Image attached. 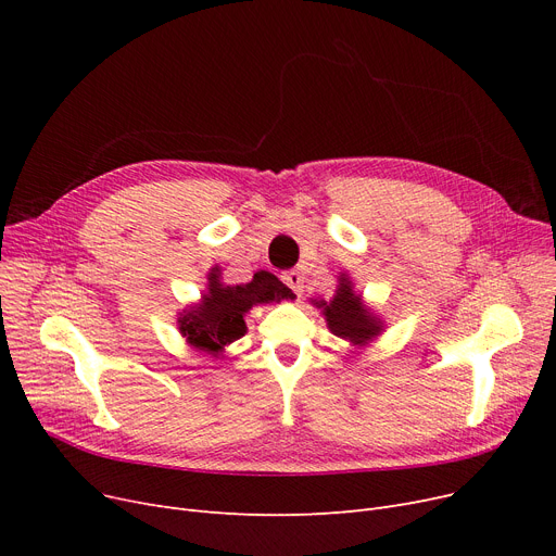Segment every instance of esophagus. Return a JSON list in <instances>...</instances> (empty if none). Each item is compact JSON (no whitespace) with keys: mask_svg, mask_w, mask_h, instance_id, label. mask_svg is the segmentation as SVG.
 <instances>
[{"mask_svg":"<svg viewBox=\"0 0 556 556\" xmlns=\"http://www.w3.org/2000/svg\"><path fill=\"white\" fill-rule=\"evenodd\" d=\"M283 283L293 290V293L298 295V298H302V288H304V277L298 273V270H288V273H283Z\"/></svg>","mask_w":556,"mask_h":556,"instance_id":"obj_1","label":"esophagus"}]
</instances>
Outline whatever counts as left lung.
<instances>
[{
  "label": "left lung",
  "instance_id": "obj_1",
  "mask_svg": "<svg viewBox=\"0 0 556 556\" xmlns=\"http://www.w3.org/2000/svg\"><path fill=\"white\" fill-rule=\"evenodd\" d=\"M315 304L317 308H323L331 333L356 346H365L383 331V323L363 304L361 295L354 290L352 279L346 275H340L338 290L331 302Z\"/></svg>",
  "mask_w": 556,
  "mask_h": 556
}]
</instances>
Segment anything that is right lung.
I'll use <instances>...</instances> for the list:
<instances>
[{"label":"right lung","instance_id":"1","mask_svg":"<svg viewBox=\"0 0 556 556\" xmlns=\"http://www.w3.org/2000/svg\"><path fill=\"white\" fill-rule=\"evenodd\" d=\"M207 293L178 317V329L187 342L200 352L223 354L225 346L245 336V313L256 304H270L293 300V290L281 283L275 275L261 270L248 283L225 286L220 270L212 268Z\"/></svg>","mask_w":556,"mask_h":556}]
</instances>
